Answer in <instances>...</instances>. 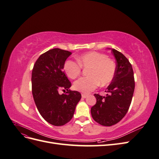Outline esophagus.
<instances>
[{"label": "esophagus", "mask_w": 159, "mask_h": 159, "mask_svg": "<svg viewBox=\"0 0 159 159\" xmlns=\"http://www.w3.org/2000/svg\"><path fill=\"white\" fill-rule=\"evenodd\" d=\"M81 96H82L83 98H86L88 96V94H85V93H82V94H81Z\"/></svg>", "instance_id": "34e87169"}]
</instances>
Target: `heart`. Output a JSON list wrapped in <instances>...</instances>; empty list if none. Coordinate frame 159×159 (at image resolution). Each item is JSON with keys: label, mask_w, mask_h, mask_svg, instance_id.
Wrapping results in <instances>:
<instances>
[{"label": "heart", "mask_w": 159, "mask_h": 159, "mask_svg": "<svg viewBox=\"0 0 159 159\" xmlns=\"http://www.w3.org/2000/svg\"><path fill=\"white\" fill-rule=\"evenodd\" d=\"M75 61L68 60L64 64V71L71 79H75L81 74L82 67L89 68L88 76L82 77L75 81V89L89 93L98 86L106 85L113 80L116 71L114 61L102 53L89 52L80 56Z\"/></svg>", "instance_id": "b5f03b06"}]
</instances>
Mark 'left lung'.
<instances>
[{
  "mask_svg": "<svg viewBox=\"0 0 159 159\" xmlns=\"http://www.w3.org/2000/svg\"><path fill=\"white\" fill-rule=\"evenodd\" d=\"M116 60V71L106 89L108 94L102 96L95 93L97 102L91 109V116L103 126H112L125 117L131 105L134 89L132 66L122 53L111 49Z\"/></svg>",
  "mask_w": 159,
  "mask_h": 159,
  "instance_id": "obj_1",
  "label": "left lung"
}]
</instances>
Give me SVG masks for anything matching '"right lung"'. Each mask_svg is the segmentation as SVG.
I'll return each mask as SVG.
<instances>
[{
	"label": "right lung",
	"mask_w": 159,
	"mask_h": 159,
	"mask_svg": "<svg viewBox=\"0 0 159 159\" xmlns=\"http://www.w3.org/2000/svg\"><path fill=\"white\" fill-rule=\"evenodd\" d=\"M71 54L60 48L50 50L38 57L32 71V92L37 109L42 117L54 126L70 121L81 98L78 91L69 90L71 84L63 70ZM60 90L66 92L60 95Z\"/></svg>",
	"instance_id": "right-lung-1"
}]
</instances>
